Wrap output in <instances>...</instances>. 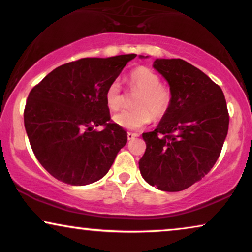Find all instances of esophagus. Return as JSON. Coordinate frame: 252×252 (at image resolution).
Listing matches in <instances>:
<instances>
[{
    "mask_svg": "<svg viewBox=\"0 0 252 252\" xmlns=\"http://www.w3.org/2000/svg\"><path fill=\"white\" fill-rule=\"evenodd\" d=\"M126 136H128L129 141H131V139H133L135 137H137L138 135H137V133H133V132H128V135H126Z\"/></svg>",
    "mask_w": 252,
    "mask_h": 252,
    "instance_id": "1",
    "label": "esophagus"
}]
</instances>
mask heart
Listing matches in <instances>:
<instances>
[{"mask_svg": "<svg viewBox=\"0 0 252 252\" xmlns=\"http://www.w3.org/2000/svg\"><path fill=\"white\" fill-rule=\"evenodd\" d=\"M130 87L138 92L133 100V109H126L114 115L117 126L128 130H139L150 123L154 115L163 117L170 107L172 93L166 85L161 84L160 76L148 67L141 66L130 72L128 76ZM107 107L110 110H119L123 104V95L120 84L111 82L104 95Z\"/></svg>", "mask_w": 252, "mask_h": 252, "instance_id": "1", "label": "heart"}]
</instances>
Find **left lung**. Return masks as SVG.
Returning a JSON list of instances; mask_svg holds the SVG:
<instances>
[{"mask_svg": "<svg viewBox=\"0 0 252 252\" xmlns=\"http://www.w3.org/2000/svg\"><path fill=\"white\" fill-rule=\"evenodd\" d=\"M154 67L170 85L172 101L157 129L143 133L139 171L151 186L179 192L201 180L220 157L227 102L219 85L183 59H157Z\"/></svg>", "mask_w": 252, "mask_h": 252, "instance_id": "obj_1", "label": "left lung"}]
</instances>
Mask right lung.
I'll return each mask as SVG.
<instances>
[{"label":"right lung","mask_w":252,"mask_h":252,"mask_svg":"<svg viewBox=\"0 0 252 252\" xmlns=\"http://www.w3.org/2000/svg\"><path fill=\"white\" fill-rule=\"evenodd\" d=\"M136 55L82 58L59 66L29 93L24 126L38 161L52 177L84 186L106 176L126 144L104 95ZM102 126L101 132L94 130Z\"/></svg>","instance_id":"right-lung-1"}]
</instances>
